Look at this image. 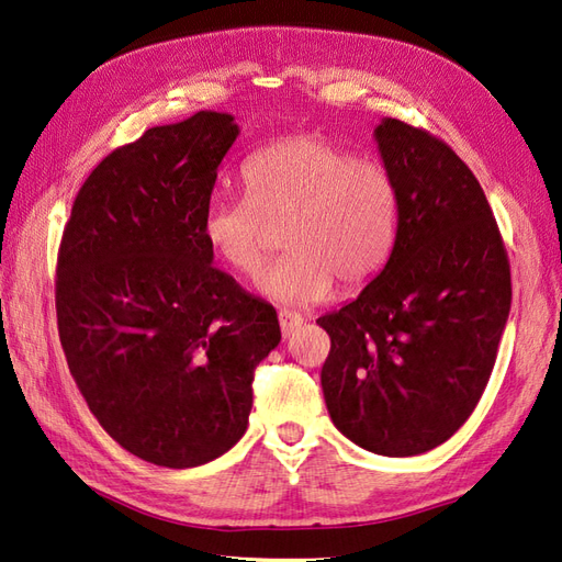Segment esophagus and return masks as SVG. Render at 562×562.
I'll use <instances>...</instances> for the list:
<instances>
[{
    "mask_svg": "<svg viewBox=\"0 0 562 562\" xmlns=\"http://www.w3.org/2000/svg\"><path fill=\"white\" fill-rule=\"evenodd\" d=\"M279 326L283 337H291L302 326V316L295 312H279Z\"/></svg>",
    "mask_w": 562,
    "mask_h": 562,
    "instance_id": "1",
    "label": "esophagus"
}]
</instances>
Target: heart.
<instances>
[{"instance_id":"1","label":"heart","mask_w":562,"mask_h":562,"mask_svg":"<svg viewBox=\"0 0 562 562\" xmlns=\"http://www.w3.org/2000/svg\"><path fill=\"white\" fill-rule=\"evenodd\" d=\"M246 199H213L203 239L239 277L255 279L283 241L285 258L260 279L279 307L326 302L335 281L356 293L386 265L396 239V182L378 161L318 135L262 147L244 166Z\"/></svg>"}]
</instances>
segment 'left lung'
Instances as JSON below:
<instances>
[{
    "label": "left lung",
    "mask_w": 562,
    "mask_h": 562,
    "mask_svg": "<svg viewBox=\"0 0 562 562\" xmlns=\"http://www.w3.org/2000/svg\"><path fill=\"white\" fill-rule=\"evenodd\" d=\"M380 159L396 182V239L359 297L316 318L330 419L384 457L429 452L481 401L512 312V271L483 187L427 131L384 116Z\"/></svg>",
    "instance_id": "left-lung-1"
}]
</instances>
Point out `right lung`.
I'll use <instances>...</instances> for the list:
<instances>
[{
	"instance_id": "obj_1",
	"label": "right lung",
	"mask_w": 562,
	"mask_h": 562,
	"mask_svg": "<svg viewBox=\"0 0 562 562\" xmlns=\"http://www.w3.org/2000/svg\"><path fill=\"white\" fill-rule=\"evenodd\" d=\"M239 124L201 110L114 149L81 184L56 312L89 411L149 464L213 462L246 434L252 370L281 342L271 304L213 267L203 239Z\"/></svg>"
}]
</instances>
